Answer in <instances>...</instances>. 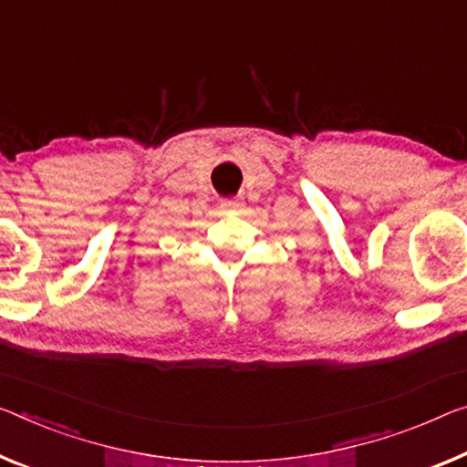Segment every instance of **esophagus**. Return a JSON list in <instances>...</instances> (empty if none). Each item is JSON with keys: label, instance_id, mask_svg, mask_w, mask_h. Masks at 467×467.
Instances as JSON below:
<instances>
[{"label": "esophagus", "instance_id": "1", "mask_svg": "<svg viewBox=\"0 0 467 467\" xmlns=\"http://www.w3.org/2000/svg\"><path fill=\"white\" fill-rule=\"evenodd\" d=\"M223 206H225V209H235V206H238V202H235V200H225Z\"/></svg>", "mask_w": 467, "mask_h": 467}]
</instances>
